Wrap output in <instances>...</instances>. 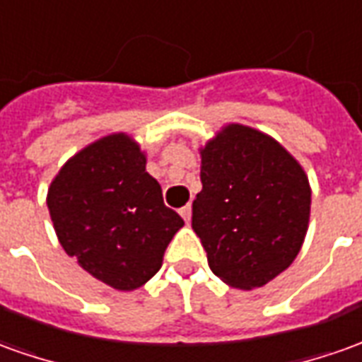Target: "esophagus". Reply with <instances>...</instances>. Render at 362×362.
Wrapping results in <instances>:
<instances>
[{
    "mask_svg": "<svg viewBox=\"0 0 362 362\" xmlns=\"http://www.w3.org/2000/svg\"><path fill=\"white\" fill-rule=\"evenodd\" d=\"M180 216L184 217V221H186V223H188V221H189V217H192V207H189V206L180 207Z\"/></svg>",
    "mask_w": 362,
    "mask_h": 362,
    "instance_id": "1",
    "label": "esophagus"
}]
</instances>
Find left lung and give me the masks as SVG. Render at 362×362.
Segmentation results:
<instances>
[{
  "instance_id": "obj_1",
  "label": "left lung",
  "mask_w": 362,
  "mask_h": 362,
  "mask_svg": "<svg viewBox=\"0 0 362 362\" xmlns=\"http://www.w3.org/2000/svg\"><path fill=\"white\" fill-rule=\"evenodd\" d=\"M199 192L192 229L225 284L264 286L304 245L312 188L302 164L259 129L227 123L199 146Z\"/></svg>"
}]
</instances>
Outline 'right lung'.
Returning a JSON list of instances; mask_svg holds the SVG:
<instances>
[{"label":"right lung","mask_w":362,"mask_h":362,"mask_svg":"<svg viewBox=\"0 0 362 362\" xmlns=\"http://www.w3.org/2000/svg\"><path fill=\"white\" fill-rule=\"evenodd\" d=\"M62 249L107 286L131 292L163 267L184 221L164 206L146 155L127 133H111L70 156L47 194Z\"/></svg>","instance_id":"right-lung-1"}]
</instances>
